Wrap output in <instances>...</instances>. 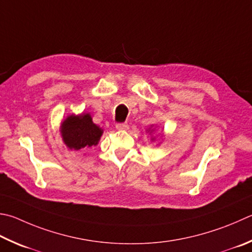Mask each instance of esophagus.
Segmentation results:
<instances>
[{
  "instance_id": "34e87169",
  "label": "esophagus",
  "mask_w": 252,
  "mask_h": 252,
  "mask_svg": "<svg viewBox=\"0 0 252 252\" xmlns=\"http://www.w3.org/2000/svg\"><path fill=\"white\" fill-rule=\"evenodd\" d=\"M116 127L118 130H126L127 127H129V126H127L126 122H121V123H117Z\"/></svg>"
}]
</instances>
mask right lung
I'll list each match as a JSON object with an SVG mask.
<instances>
[{"label":"right lung","mask_w":252,"mask_h":252,"mask_svg":"<svg viewBox=\"0 0 252 252\" xmlns=\"http://www.w3.org/2000/svg\"><path fill=\"white\" fill-rule=\"evenodd\" d=\"M62 135L68 148L78 151L97 145L102 130L94 125L88 113L81 116L72 114L63 122Z\"/></svg>","instance_id":"right-lung-1"}]
</instances>
